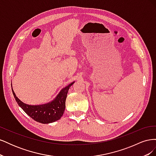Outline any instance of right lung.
Returning <instances> with one entry per match:
<instances>
[{"label": "right lung", "mask_w": 156, "mask_h": 156, "mask_svg": "<svg viewBox=\"0 0 156 156\" xmlns=\"http://www.w3.org/2000/svg\"><path fill=\"white\" fill-rule=\"evenodd\" d=\"M75 82L62 88L53 101L42 105H31L22 102L12 88L13 96L17 104L33 120L41 124H49L57 121L62 116L66 108V100L69 87Z\"/></svg>", "instance_id": "right-lung-1"}]
</instances>
